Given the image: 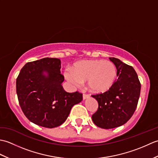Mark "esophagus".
I'll return each instance as SVG.
<instances>
[{
  "label": "esophagus",
  "instance_id": "esophagus-1",
  "mask_svg": "<svg viewBox=\"0 0 158 158\" xmlns=\"http://www.w3.org/2000/svg\"><path fill=\"white\" fill-rule=\"evenodd\" d=\"M89 96L88 94H83V99L85 100L86 98H89Z\"/></svg>",
  "mask_w": 158,
  "mask_h": 158
}]
</instances>
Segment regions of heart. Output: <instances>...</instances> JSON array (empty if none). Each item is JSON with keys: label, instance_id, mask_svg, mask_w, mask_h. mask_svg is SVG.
Returning a JSON list of instances; mask_svg holds the SVG:
<instances>
[{"label": "heart", "instance_id": "1", "mask_svg": "<svg viewBox=\"0 0 158 158\" xmlns=\"http://www.w3.org/2000/svg\"><path fill=\"white\" fill-rule=\"evenodd\" d=\"M65 78L73 85L88 81V88L96 94L105 93L112 88L117 77L115 64L104 60H82L73 65L72 71L64 73Z\"/></svg>", "mask_w": 158, "mask_h": 158}]
</instances>
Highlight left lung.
I'll return each mask as SVG.
<instances>
[{
  "mask_svg": "<svg viewBox=\"0 0 158 158\" xmlns=\"http://www.w3.org/2000/svg\"><path fill=\"white\" fill-rule=\"evenodd\" d=\"M117 69L118 78L109 91L92 95L98 102L92 118L95 125L111 129L123 125L133 115L138 105L140 83L132 66L115 58H109Z\"/></svg>",
  "mask_w": 158,
  "mask_h": 158,
  "instance_id": "left-lung-1",
  "label": "left lung"
}]
</instances>
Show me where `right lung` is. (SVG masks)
I'll use <instances>...</instances> for the list:
<instances>
[{"label": "right lung", "instance_id": "add662e5", "mask_svg": "<svg viewBox=\"0 0 158 158\" xmlns=\"http://www.w3.org/2000/svg\"><path fill=\"white\" fill-rule=\"evenodd\" d=\"M58 58L26 63L16 79V92L25 116L36 125L53 128L65 122L72 107L83 100L79 92H66ZM45 72L48 75L43 73Z\"/></svg>", "mask_w": 158, "mask_h": 158}]
</instances>
